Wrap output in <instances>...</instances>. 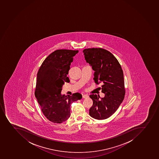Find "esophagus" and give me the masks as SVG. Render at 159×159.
<instances>
[{
    "label": "esophagus",
    "instance_id": "esophagus-1",
    "mask_svg": "<svg viewBox=\"0 0 159 159\" xmlns=\"http://www.w3.org/2000/svg\"><path fill=\"white\" fill-rule=\"evenodd\" d=\"M82 97H83V98H87L89 97V96H88V95H83V96H82Z\"/></svg>",
    "mask_w": 159,
    "mask_h": 159
}]
</instances>
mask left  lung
<instances>
[{
  "instance_id": "left-lung-1",
  "label": "left lung",
  "mask_w": 159,
  "mask_h": 159,
  "mask_svg": "<svg viewBox=\"0 0 159 159\" xmlns=\"http://www.w3.org/2000/svg\"><path fill=\"white\" fill-rule=\"evenodd\" d=\"M85 59L95 71L93 79L97 84H102L103 98L96 94L89 96L93 104L89 115L95 119L109 118L117 111L125 95L123 73L117 59L111 52L101 48L83 50Z\"/></svg>"
}]
</instances>
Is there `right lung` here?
I'll return each mask as SVG.
<instances>
[{
    "label": "right lung",
    "instance_id": "obj_1",
    "mask_svg": "<svg viewBox=\"0 0 159 159\" xmlns=\"http://www.w3.org/2000/svg\"><path fill=\"white\" fill-rule=\"evenodd\" d=\"M79 51L58 50L44 60L37 77L35 95L46 118L55 123L66 121L70 116V105L80 100L82 95L61 94L65 82L70 81L67 77L73 57Z\"/></svg>",
    "mask_w": 159,
    "mask_h": 159
}]
</instances>
